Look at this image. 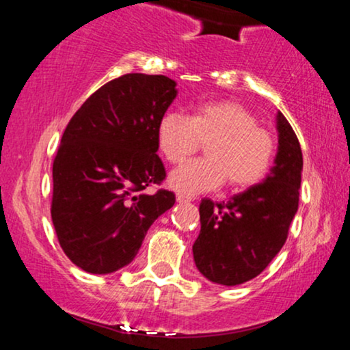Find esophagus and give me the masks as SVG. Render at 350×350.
Segmentation results:
<instances>
[{
    "label": "esophagus",
    "mask_w": 350,
    "mask_h": 350,
    "mask_svg": "<svg viewBox=\"0 0 350 350\" xmlns=\"http://www.w3.org/2000/svg\"><path fill=\"white\" fill-rule=\"evenodd\" d=\"M176 200H178L179 204H187V202H191L192 198H191V196H186V194H178V196H176Z\"/></svg>",
    "instance_id": "obj_1"
}]
</instances>
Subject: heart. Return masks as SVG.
I'll list each match as a JSON object with an SVG mask.
<instances>
[{
	"instance_id": "1",
	"label": "heart",
	"mask_w": 350,
	"mask_h": 350,
	"mask_svg": "<svg viewBox=\"0 0 350 350\" xmlns=\"http://www.w3.org/2000/svg\"><path fill=\"white\" fill-rule=\"evenodd\" d=\"M156 143L167 163L178 164L206 143V158L179 166L170 174V186L184 194L214 191L224 180L242 191L258 184L270 171L276 142L258 118L232 100L200 103L191 115H163Z\"/></svg>"
}]
</instances>
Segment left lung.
<instances>
[{"instance_id": "1", "label": "left lung", "mask_w": 350, "mask_h": 350, "mask_svg": "<svg viewBox=\"0 0 350 350\" xmlns=\"http://www.w3.org/2000/svg\"><path fill=\"white\" fill-rule=\"evenodd\" d=\"M276 130L278 152L263 183L227 202H200V234L192 253L198 270L214 283L235 286L255 278L286 242L298 212L303 152L281 111Z\"/></svg>"}]
</instances>
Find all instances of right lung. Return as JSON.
<instances>
[{"label":"right lung","instance_id":"1","mask_svg":"<svg viewBox=\"0 0 350 350\" xmlns=\"http://www.w3.org/2000/svg\"><path fill=\"white\" fill-rule=\"evenodd\" d=\"M176 95L166 75L126 74L92 94L67 124L51 215L64 253L83 271L131 263L151 224L174 206V192L144 189L166 178L156 128Z\"/></svg>","mask_w":350,"mask_h":350}]
</instances>
